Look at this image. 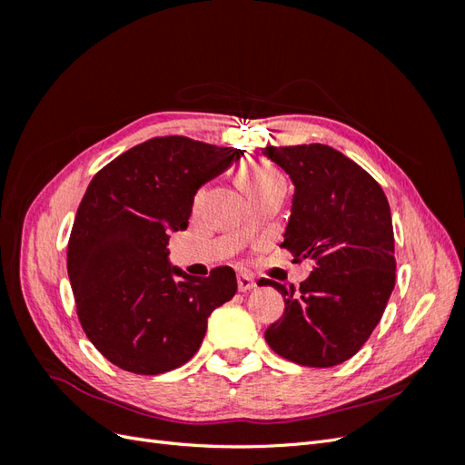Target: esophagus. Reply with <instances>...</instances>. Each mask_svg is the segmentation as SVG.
Returning a JSON list of instances; mask_svg holds the SVG:
<instances>
[{"instance_id": "1", "label": "esophagus", "mask_w": 465, "mask_h": 465, "mask_svg": "<svg viewBox=\"0 0 465 465\" xmlns=\"http://www.w3.org/2000/svg\"><path fill=\"white\" fill-rule=\"evenodd\" d=\"M236 283H238V291H241V292L252 291V289L256 287V281L252 279L248 273H238V277H236Z\"/></svg>"}]
</instances>
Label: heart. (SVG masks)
Wrapping results in <instances>:
<instances>
[{
    "label": "heart",
    "instance_id": "heart-1",
    "mask_svg": "<svg viewBox=\"0 0 465 465\" xmlns=\"http://www.w3.org/2000/svg\"><path fill=\"white\" fill-rule=\"evenodd\" d=\"M238 182L248 193L250 200L258 198V195L275 190V188H285V178L277 168L265 161H252L244 164L241 171H238ZM203 200V190L195 195V203Z\"/></svg>",
    "mask_w": 465,
    "mask_h": 465
}]
</instances>
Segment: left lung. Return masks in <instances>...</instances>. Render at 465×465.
Returning a JSON list of instances; mask_svg holds the SVG:
<instances>
[{
    "label": "left lung",
    "instance_id": "obj_1",
    "mask_svg": "<svg viewBox=\"0 0 465 465\" xmlns=\"http://www.w3.org/2000/svg\"><path fill=\"white\" fill-rule=\"evenodd\" d=\"M262 153L294 184L281 248L294 262L314 260L312 273L297 289L258 281L285 299V312L265 330V341L302 367H335L369 340L396 285L386 193L364 168L330 145H270Z\"/></svg>",
    "mask_w": 465,
    "mask_h": 465
}]
</instances>
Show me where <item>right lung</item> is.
<instances>
[{
    "mask_svg": "<svg viewBox=\"0 0 465 465\" xmlns=\"http://www.w3.org/2000/svg\"><path fill=\"white\" fill-rule=\"evenodd\" d=\"M242 149L184 135L153 137L91 180L67 242L77 316L91 343L116 367L163 374L188 362L207 318L236 292L231 267L192 277L168 263V232L184 231L193 195Z\"/></svg>",
    "mask_w": 465,
    "mask_h": 465,
    "instance_id": "1",
    "label": "right lung"
}]
</instances>
